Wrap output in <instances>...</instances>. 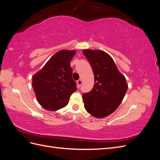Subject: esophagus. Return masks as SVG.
I'll return each mask as SVG.
<instances>
[{"instance_id": "esophagus-1", "label": "esophagus", "mask_w": 160, "mask_h": 160, "mask_svg": "<svg viewBox=\"0 0 160 160\" xmlns=\"http://www.w3.org/2000/svg\"><path fill=\"white\" fill-rule=\"evenodd\" d=\"M77 86H78V88H80L83 82H82V80H81V79H79L78 81H77Z\"/></svg>"}]
</instances>
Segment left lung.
<instances>
[{"instance_id":"obj_1","label":"left lung","mask_w":160,"mask_h":160,"mask_svg":"<svg viewBox=\"0 0 160 160\" xmlns=\"http://www.w3.org/2000/svg\"><path fill=\"white\" fill-rule=\"evenodd\" d=\"M83 53L89 62L95 77L93 89L83 94L84 107L95 118L107 117L123 101L128 90L126 79L108 53L90 49L83 50Z\"/></svg>"}]
</instances>
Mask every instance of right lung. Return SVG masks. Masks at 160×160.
I'll return each instance as SVG.
<instances>
[{
	"label": "right lung",
	"mask_w": 160,
	"mask_h": 160,
	"mask_svg": "<svg viewBox=\"0 0 160 160\" xmlns=\"http://www.w3.org/2000/svg\"><path fill=\"white\" fill-rule=\"evenodd\" d=\"M75 51L61 50L53 55L32 77V88L38 102L43 108L57 111L68 104L77 90L70 65Z\"/></svg>",
	"instance_id": "right-lung-1"
}]
</instances>
